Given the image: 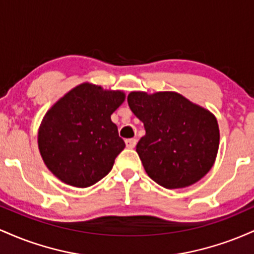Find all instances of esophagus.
<instances>
[{
  "mask_svg": "<svg viewBox=\"0 0 254 254\" xmlns=\"http://www.w3.org/2000/svg\"><path fill=\"white\" fill-rule=\"evenodd\" d=\"M125 143H127V148L132 149V148L135 147L136 143H137V139L136 138H127V141H125Z\"/></svg>",
  "mask_w": 254,
  "mask_h": 254,
  "instance_id": "obj_1",
  "label": "esophagus"
}]
</instances>
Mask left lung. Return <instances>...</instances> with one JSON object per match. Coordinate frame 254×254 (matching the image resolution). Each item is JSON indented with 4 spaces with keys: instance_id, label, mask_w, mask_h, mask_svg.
Listing matches in <instances>:
<instances>
[{
    "instance_id": "left-lung-1",
    "label": "left lung",
    "mask_w": 254,
    "mask_h": 254,
    "mask_svg": "<svg viewBox=\"0 0 254 254\" xmlns=\"http://www.w3.org/2000/svg\"><path fill=\"white\" fill-rule=\"evenodd\" d=\"M133 115L143 122L145 135L136 145L147 174L166 189L197 183L216 159L220 130L216 118L174 92L127 95Z\"/></svg>"
}]
</instances>
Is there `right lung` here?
Here are the masks:
<instances>
[{
    "label": "right lung",
    "mask_w": 254,
    "mask_h": 254,
    "mask_svg": "<svg viewBox=\"0 0 254 254\" xmlns=\"http://www.w3.org/2000/svg\"><path fill=\"white\" fill-rule=\"evenodd\" d=\"M123 92L82 83L49 110L38 132L48 168L68 185L88 188L109 174L125 148L111 115L124 101Z\"/></svg>",
    "instance_id": "obj_1"
}]
</instances>
